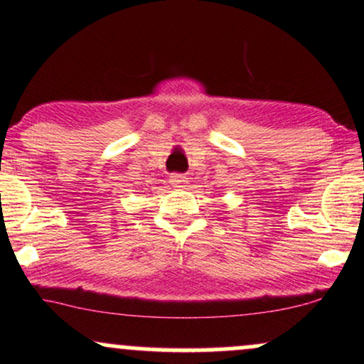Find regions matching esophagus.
<instances>
[{"mask_svg":"<svg viewBox=\"0 0 364 364\" xmlns=\"http://www.w3.org/2000/svg\"><path fill=\"white\" fill-rule=\"evenodd\" d=\"M170 182H172V186H175V187H186V183L189 181H187V175L172 173V177H170Z\"/></svg>","mask_w":364,"mask_h":364,"instance_id":"34e87169","label":"esophagus"}]
</instances>
